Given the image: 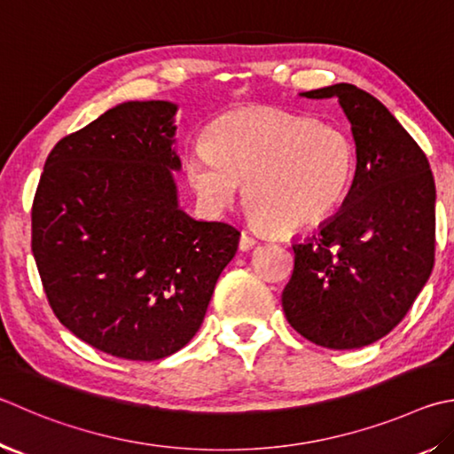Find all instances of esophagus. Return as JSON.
I'll list each match as a JSON object with an SVG mask.
<instances>
[{
    "label": "esophagus",
    "instance_id": "1",
    "mask_svg": "<svg viewBox=\"0 0 454 454\" xmlns=\"http://www.w3.org/2000/svg\"><path fill=\"white\" fill-rule=\"evenodd\" d=\"M258 244H260V238L258 236H254L250 232H244L240 236V248L242 250H252L254 246H258Z\"/></svg>",
    "mask_w": 454,
    "mask_h": 454
}]
</instances>
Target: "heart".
Masks as SVG:
<instances>
[{"label": "heart", "mask_w": 454, "mask_h": 454, "mask_svg": "<svg viewBox=\"0 0 454 454\" xmlns=\"http://www.w3.org/2000/svg\"><path fill=\"white\" fill-rule=\"evenodd\" d=\"M186 176L210 212L244 202L263 224L308 230L343 204L357 168L356 145L343 129L276 109L228 113L210 141L188 148Z\"/></svg>", "instance_id": "b5f03b06"}]
</instances>
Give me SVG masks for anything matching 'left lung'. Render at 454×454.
Instances as JSON below:
<instances>
[{"instance_id":"left-lung-1","label":"left lung","mask_w":454,"mask_h":454,"mask_svg":"<svg viewBox=\"0 0 454 454\" xmlns=\"http://www.w3.org/2000/svg\"><path fill=\"white\" fill-rule=\"evenodd\" d=\"M340 101L356 141V178L340 212L294 242L282 306L290 325L329 349L381 340L407 316L434 263V178L389 109L349 83L300 93Z\"/></svg>"}]
</instances>
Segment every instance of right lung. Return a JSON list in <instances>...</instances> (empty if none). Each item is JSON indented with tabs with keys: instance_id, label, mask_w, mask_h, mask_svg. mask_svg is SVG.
<instances>
[{
	"instance_id": "obj_1",
	"label": "right lung",
	"mask_w": 454,
	"mask_h": 454,
	"mask_svg": "<svg viewBox=\"0 0 454 454\" xmlns=\"http://www.w3.org/2000/svg\"><path fill=\"white\" fill-rule=\"evenodd\" d=\"M170 101H127L61 138L31 210L49 306L79 340L130 361L168 357L199 332L240 230L178 206Z\"/></svg>"
}]
</instances>
